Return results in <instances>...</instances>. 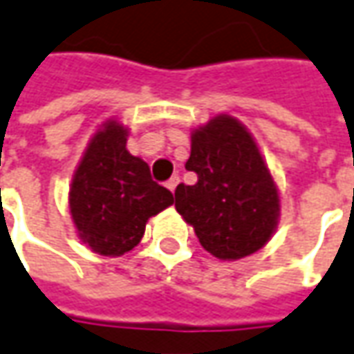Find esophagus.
I'll return each mask as SVG.
<instances>
[{"label":"esophagus","mask_w":354,"mask_h":354,"mask_svg":"<svg viewBox=\"0 0 354 354\" xmlns=\"http://www.w3.org/2000/svg\"><path fill=\"white\" fill-rule=\"evenodd\" d=\"M177 185H179V177H171L169 181L165 183V187L171 191V193H175V189H177Z\"/></svg>","instance_id":"1"}]
</instances>
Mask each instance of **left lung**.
Wrapping results in <instances>:
<instances>
[{"label":"left lung","instance_id":"8db88e82","mask_svg":"<svg viewBox=\"0 0 354 354\" xmlns=\"http://www.w3.org/2000/svg\"><path fill=\"white\" fill-rule=\"evenodd\" d=\"M185 167L196 173V183L177 187L175 208L208 253L236 261L271 239L281 216L279 191L239 120L218 115L196 128Z\"/></svg>","mask_w":354,"mask_h":354}]
</instances>
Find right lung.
Instances as JSON below:
<instances>
[{"instance_id":"1","label":"right lung","mask_w":354,"mask_h":354,"mask_svg":"<svg viewBox=\"0 0 354 354\" xmlns=\"http://www.w3.org/2000/svg\"><path fill=\"white\" fill-rule=\"evenodd\" d=\"M127 136L122 124L106 120L89 142L70 187L77 234L105 257L136 248L149 218L173 205L171 191L151 179L146 161L128 151Z\"/></svg>"}]
</instances>
